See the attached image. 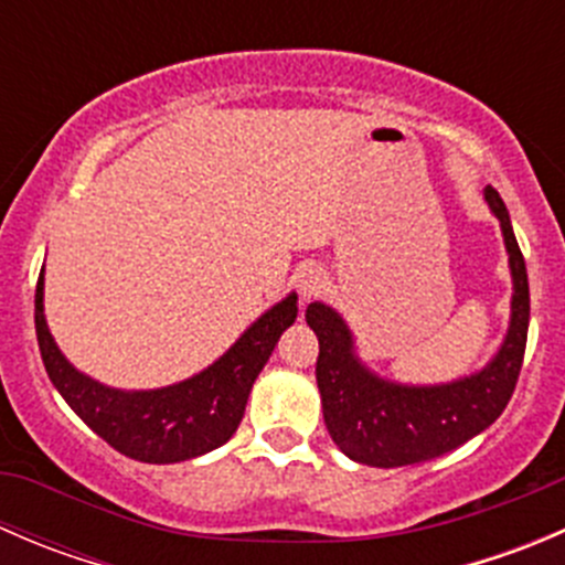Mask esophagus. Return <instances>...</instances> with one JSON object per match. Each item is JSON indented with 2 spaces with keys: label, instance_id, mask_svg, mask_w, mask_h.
<instances>
[{
  "label": "esophagus",
  "instance_id": "esophagus-1",
  "mask_svg": "<svg viewBox=\"0 0 565 565\" xmlns=\"http://www.w3.org/2000/svg\"><path fill=\"white\" fill-rule=\"evenodd\" d=\"M324 287H328V278H324V273L319 267H309V270H303L298 276L300 298H317V295H322Z\"/></svg>",
  "mask_w": 565,
  "mask_h": 565
}]
</instances>
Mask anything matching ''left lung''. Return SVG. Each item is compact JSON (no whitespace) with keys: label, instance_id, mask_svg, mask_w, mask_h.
I'll return each mask as SVG.
<instances>
[{"label":"left lung","instance_id":"left-lung-1","mask_svg":"<svg viewBox=\"0 0 565 565\" xmlns=\"http://www.w3.org/2000/svg\"><path fill=\"white\" fill-rule=\"evenodd\" d=\"M483 196L503 226L514 276V303L503 350L476 377L437 388L380 383L352 355L350 330L341 317L322 303L306 309V322L319 339L317 385L322 393L324 426L335 446L361 465L402 467L443 457L494 424L516 388L530 322L525 256L500 193L487 185Z\"/></svg>","mask_w":565,"mask_h":565}]
</instances>
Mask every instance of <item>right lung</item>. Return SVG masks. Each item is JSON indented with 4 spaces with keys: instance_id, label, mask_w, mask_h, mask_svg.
<instances>
[{
    "instance_id": "obj_1",
    "label": "right lung",
    "mask_w": 565,
    "mask_h": 565,
    "mask_svg": "<svg viewBox=\"0 0 565 565\" xmlns=\"http://www.w3.org/2000/svg\"><path fill=\"white\" fill-rule=\"evenodd\" d=\"M295 317L298 306L295 295H289L256 319L207 372L172 388L125 393L84 377L62 358L43 319V276L35 289V333L54 388L114 451L150 465L193 459L224 446L235 435L246 413L250 385Z\"/></svg>"
}]
</instances>
